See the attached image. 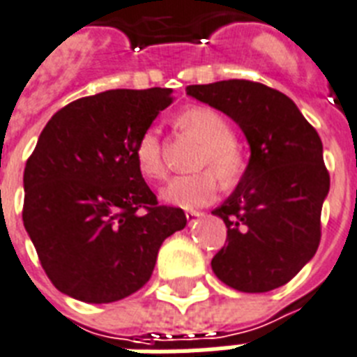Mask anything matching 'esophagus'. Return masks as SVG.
Masks as SVG:
<instances>
[{"instance_id": "esophagus-1", "label": "esophagus", "mask_w": 357, "mask_h": 357, "mask_svg": "<svg viewBox=\"0 0 357 357\" xmlns=\"http://www.w3.org/2000/svg\"><path fill=\"white\" fill-rule=\"evenodd\" d=\"M185 217H187L189 224H195L196 220H198V218L204 217V213H200V211H187V213H185Z\"/></svg>"}]
</instances>
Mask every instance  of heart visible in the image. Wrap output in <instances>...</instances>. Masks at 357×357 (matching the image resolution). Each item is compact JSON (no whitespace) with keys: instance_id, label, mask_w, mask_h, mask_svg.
I'll return each mask as SVG.
<instances>
[{"instance_id":"b5f03b06","label":"heart","mask_w":357,"mask_h":357,"mask_svg":"<svg viewBox=\"0 0 357 357\" xmlns=\"http://www.w3.org/2000/svg\"><path fill=\"white\" fill-rule=\"evenodd\" d=\"M179 128L202 142L196 168L204 172L179 176L162 187L161 198L167 204L196 209L211 204L218 195V179L234 183L244 170L243 151L235 144V131L222 114L211 107H189L178 116ZM139 172L148 179H161L167 174L162 161L161 135L155 128L140 135L133 150Z\"/></svg>"}]
</instances>
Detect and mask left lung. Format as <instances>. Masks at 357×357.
Here are the masks:
<instances>
[{
  "instance_id": "obj_1",
  "label": "left lung",
  "mask_w": 357,
  "mask_h": 357,
  "mask_svg": "<svg viewBox=\"0 0 357 357\" xmlns=\"http://www.w3.org/2000/svg\"><path fill=\"white\" fill-rule=\"evenodd\" d=\"M185 91L231 116L252 150L237 189L213 211L228 228L213 272L243 293L282 287L321 243L322 202L330 190L321 137L291 98L263 83L228 79Z\"/></svg>"
}]
</instances>
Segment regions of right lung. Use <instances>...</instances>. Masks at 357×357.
<instances>
[{"label": "right lung", "instance_id": "obj_1", "mask_svg": "<svg viewBox=\"0 0 357 357\" xmlns=\"http://www.w3.org/2000/svg\"><path fill=\"white\" fill-rule=\"evenodd\" d=\"M170 89H116L53 114L24 170V226L50 282L72 298L109 304L144 287L162 241L185 228L135 162V144Z\"/></svg>", "mask_w": 357, "mask_h": 357}]
</instances>
